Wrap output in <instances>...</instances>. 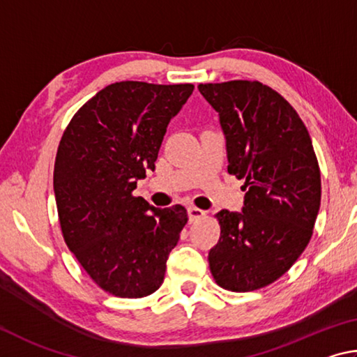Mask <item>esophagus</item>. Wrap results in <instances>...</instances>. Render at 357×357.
I'll list each match as a JSON object with an SVG mask.
<instances>
[{
  "mask_svg": "<svg viewBox=\"0 0 357 357\" xmlns=\"http://www.w3.org/2000/svg\"><path fill=\"white\" fill-rule=\"evenodd\" d=\"M187 213H189L190 222L197 220V219H202V217L206 215V213H204L203 209H198V208H195V206H189V208H187Z\"/></svg>",
  "mask_w": 357,
  "mask_h": 357,
  "instance_id": "34e87169",
  "label": "esophagus"
}]
</instances>
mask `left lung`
Returning a JSON list of instances; mask_svg holds the SVG:
<instances>
[{"instance_id":"obj_1","label":"left lung","mask_w":357,"mask_h":357,"mask_svg":"<svg viewBox=\"0 0 357 357\" xmlns=\"http://www.w3.org/2000/svg\"><path fill=\"white\" fill-rule=\"evenodd\" d=\"M227 137L228 173L244 179L243 213L215 214L209 250L215 283L245 293L271 285L309 244L321 203V173L309 130L282 96L257 80L200 83Z\"/></svg>"}]
</instances>
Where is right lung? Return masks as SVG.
Masks as SVG:
<instances>
[{"instance_id": "1", "label": "right lung", "mask_w": 357, "mask_h": 357, "mask_svg": "<svg viewBox=\"0 0 357 357\" xmlns=\"http://www.w3.org/2000/svg\"><path fill=\"white\" fill-rule=\"evenodd\" d=\"M192 83H112L78 108L59 142L53 189L63 238L96 285L118 298L153 294L187 223L185 208L135 197L154 172L170 119Z\"/></svg>"}]
</instances>
